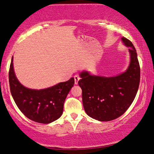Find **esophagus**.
Listing matches in <instances>:
<instances>
[{
  "label": "esophagus",
  "instance_id": "esophagus-1",
  "mask_svg": "<svg viewBox=\"0 0 154 154\" xmlns=\"http://www.w3.org/2000/svg\"><path fill=\"white\" fill-rule=\"evenodd\" d=\"M80 79V78L79 77V75H74V82H75V85H77L78 84V82H79Z\"/></svg>",
  "mask_w": 154,
  "mask_h": 154
}]
</instances>
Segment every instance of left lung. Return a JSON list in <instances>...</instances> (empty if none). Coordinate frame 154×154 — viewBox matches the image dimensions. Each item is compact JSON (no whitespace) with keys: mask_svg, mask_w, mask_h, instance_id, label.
<instances>
[{"mask_svg":"<svg viewBox=\"0 0 154 154\" xmlns=\"http://www.w3.org/2000/svg\"><path fill=\"white\" fill-rule=\"evenodd\" d=\"M121 40L129 47L130 63L125 72L113 77L91 75L87 72L80 74L79 85L85 112L99 121H110L123 114L133 103L140 84V68L136 49L126 38Z\"/></svg>","mask_w":154,"mask_h":154,"instance_id":"8db88e82","label":"left lung"}]
</instances>
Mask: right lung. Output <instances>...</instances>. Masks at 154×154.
<instances>
[{
  "instance_id": "right-lung-1",
  "label": "right lung",
  "mask_w": 154,
  "mask_h": 154,
  "mask_svg": "<svg viewBox=\"0 0 154 154\" xmlns=\"http://www.w3.org/2000/svg\"><path fill=\"white\" fill-rule=\"evenodd\" d=\"M10 91L18 109L33 121L49 124L62 116L64 102L74 86V79L43 89L27 88L18 81L14 71L13 57L9 72Z\"/></svg>"
}]
</instances>
